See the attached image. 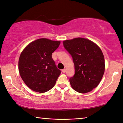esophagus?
<instances>
[{
  "label": "esophagus",
  "mask_w": 123,
  "mask_h": 123,
  "mask_svg": "<svg viewBox=\"0 0 123 123\" xmlns=\"http://www.w3.org/2000/svg\"><path fill=\"white\" fill-rule=\"evenodd\" d=\"M62 72H63V73H64H64H65L66 72V69H65V68H64V69L62 70Z\"/></svg>",
  "instance_id": "esophagus-1"
}]
</instances>
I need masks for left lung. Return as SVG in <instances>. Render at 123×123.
<instances>
[{
    "label": "left lung",
    "instance_id": "obj_1",
    "mask_svg": "<svg viewBox=\"0 0 123 123\" xmlns=\"http://www.w3.org/2000/svg\"><path fill=\"white\" fill-rule=\"evenodd\" d=\"M72 56L75 74L70 78L73 89L81 93L91 91L99 84L105 71V59L101 49L93 42L83 38L63 41Z\"/></svg>",
    "mask_w": 123,
    "mask_h": 123
}]
</instances>
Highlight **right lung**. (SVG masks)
Here are the masks:
<instances>
[{
    "label": "right lung",
    "mask_w": 123,
    "mask_h": 123,
    "mask_svg": "<svg viewBox=\"0 0 123 123\" xmlns=\"http://www.w3.org/2000/svg\"><path fill=\"white\" fill-rule=\"evenodd\" d=\"M60 44V41L39 39L30 43L21 53L19 74L30 89L44 93L55 86L61 71L56 66L52 54Z\"/></svg>",
    "instance_id": "obj_1"
}]
</instances>
